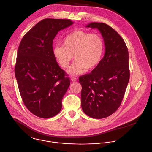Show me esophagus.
<instances>
[{
    "label": "esophagus",
    "instance_id": "obj_1",
    "mask_svg": "<svg viewBox=\"0 0 152 152\" xmlns=\"http://www.w3.org/2000/svg\"><path fill=\"white\" fill-rule=\"evenodd\" d=\"M71 79L72 81H77V79L76 77H75L74 76H71Z\"/></svg>",
    "mask_w": 152,
    "mask_h": 152
}]
</instances>
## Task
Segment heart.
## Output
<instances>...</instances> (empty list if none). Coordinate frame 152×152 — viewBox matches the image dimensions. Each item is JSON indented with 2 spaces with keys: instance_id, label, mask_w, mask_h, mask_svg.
Here are the masks:
<instances>
[{
  "instance_id": "heart-1",
  "label": "heart",
  "mask_w": 152,
  "mask_h": 152,
  "mask_svg": "<svg viewBox=\"0 0 152 152\" xmlns=\"http://www.w3.org/2000/svg\"><path fill=\"white\" fill-rule=\"evenodd\" d=\"M63 45H57L53 54L59 65L66 68L74 57L75 60L67 72L80 75L91 71L99 64L104 52V42L99 34L76 30L67 34L63 40Z\"/></svg>"
}]
</instances>
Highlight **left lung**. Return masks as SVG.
Instances as JSON below:
<instances>
[{
  "label": "left lung",
  "mask_w": 152,
  "mask_h": 152,
  "mask_svg": "<svg viewBox=\"0 0 152 152\" xmlns=\"http://www.w3.org/2000/svg\"><path fill=\"white\" fill-rule=\"evenodd\" d=\"M86 27L99 31L105 54L91 73L79 77L81 107L88 116L102 119L116 112L122 102L130 78L129 52L123 38L108 25L92 22Z\"/></svg>",
  "instance_id": "8db88e82"
}]
</instances>
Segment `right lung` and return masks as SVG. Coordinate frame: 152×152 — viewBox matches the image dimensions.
I'll return each mask as SVG.
<instances>
[{"mask_svg":"<svg viewBox=\"0 0 152 152\" xmlns=\"http://www.w3.org/2000/svg\"><path fill=\"white\" fill-rule=\"evenodd\" d=\"M70 19H45L28 31L19 45L15 75L26 108L49 118L57 115L70 80L58 66L53 42L58 31L73 24Z\"/></svg>","mask_w":152,"mask_h":152,"instance_id":"right-lung-1","label":"right lung"}]
</instances>
